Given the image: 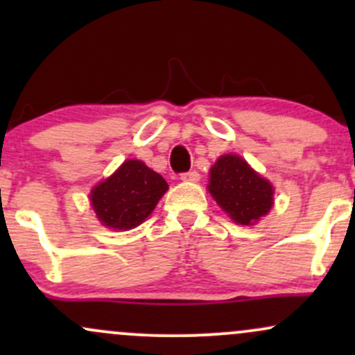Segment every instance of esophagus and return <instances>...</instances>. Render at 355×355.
Segmentation results:
<instances>
[{
	"label": "esophagus",
	"instance_id": "34e87169",
	"mask_svg": "<svg viewBox=\"0 0 355 355\" xmlns=\"http://www.w3.org/2000/svg\"><path fill=\"white\" fill-rule=\"evenodd\" d=\"M180 178L183 182H198L200 180V173L195 172V170H191V172H187V173H182Z\"/></svg>",
	"mask_w": 355,
	"mask_h": 355
}]
</instances>
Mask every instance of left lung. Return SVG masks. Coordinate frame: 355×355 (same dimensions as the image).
Segmentation results:
<instances>
[{
    "instance_id": "obj_1",
    "label": "left lung",
    "mask_w": 355,
    "mask_h": 355,
    "mask_svg": "<svg viewBox=\"0 0 355 355\" xmlns=\"http://www.w3.org/2000/svg\"><path fill=\"white\" fill-rule=\"evenodd\" d=\"M210 195L239 225H255L274 205V187L239 155H222L210 168Z\"/></svg>"
}]
</instances>
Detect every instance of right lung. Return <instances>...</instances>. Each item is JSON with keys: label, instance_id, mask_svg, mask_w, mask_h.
Returning <instances> with one entry per match:
<instances>
[{"label": "right lung", "instance_id": "1", "mask_svg": "<svg viewBox=\"0 0 355 355\" xmlns=\"http://www.w3.org/2000/svg\"><path fill=\"white\" fill-rule=\"evenodd\" d=\"M168 183L144 162L126 160L89 193L92 207L105 227L130 230L152 214Z\"/></svg>", "mask_w": 355, "mask_h": 355}]
</instances>
